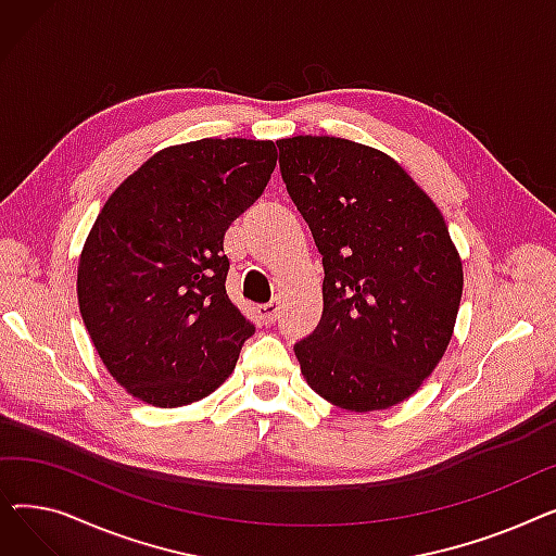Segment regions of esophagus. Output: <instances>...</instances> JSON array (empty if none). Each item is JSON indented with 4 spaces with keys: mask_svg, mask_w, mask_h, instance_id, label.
Returning a JSON list of instances; mask_svg holds the SVG:
<instances>
[{
    "mask_svg": "<svg viewBox=\"0 0 556 556\" xmlns=\"http://www.w3.org/2000/svg\"><path fill=\"white\" fill-rule=\"evenodd\" d=\"M256 315L263 325H275L277 317H279V304L270 302V304H263L256 308Z\"/></svg>",
    "mask_w": 556,
    "mask_h": 556,
    "instance_id": "obj_1",
    "label": "esophagus"
}]
</instances>
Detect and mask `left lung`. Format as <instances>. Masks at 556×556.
Returning <instances> with one entry per match:
<instances>
[{"mask_svg":"<svg viewBox=\"0 0 556 556\" xmlns=\"http://www.w3.org/2000/svg\"><path fill=\"white\" fill-rule=\"evenodd\" d=\"M286 189L323 254V317L295 344L311 390L352 413L413 396L446 354L464 273L446 220L388 153L279 139Z\"/></svg>","mask_w":556,"mask_h":556,"instance_id":"8db88e82","label":"left lung"}]
</instances>
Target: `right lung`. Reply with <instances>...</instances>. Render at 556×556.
<instances>
[{
  "label": "right lung",
  "mask_w": 556,
  "mask_h": 556,
  "mask_svg": "<svg viewBox=\"0 0 556 556\" xmlns=\"http://www.w3.org/2000/svg\"><path fill=\"white\" fill-rule=\"evenodd\" d=\"M275 164L270 139L207 137L162 149L105 200L78 258V308L135 399L189 405L237 367L254 327L227 298L223 239Z\"/></svg>",
  "instance_id": "obj_1"
}]
</instances>
